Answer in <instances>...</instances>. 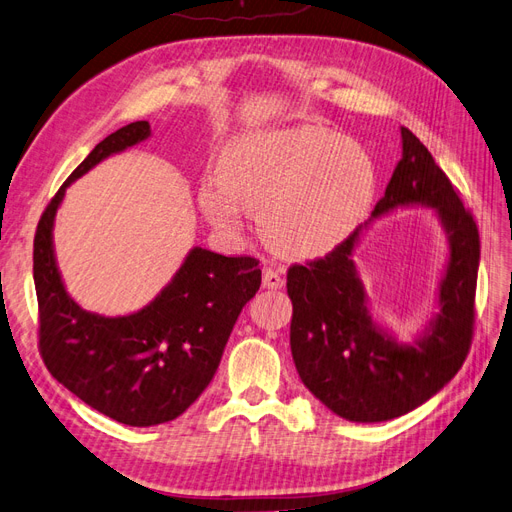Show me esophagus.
Here are the masks:
<instances>
[{
  "instance_id": "esophagus-1",
  "label": "esophagus",
  "mask_w": 512,
  "mask_h": 512,
  "mask_svg": "<svg viewBox=\"0 0 512 512\" xmlns=\"http://www.w3.org/2000/svg\"><path fill=\"white\" fill-rule=\"evenodd\" d=\"M262 283H264V287H268V289H281V287L285 285L281 273H279V270H275L273 266H266V268H264Z\"/></svg>"
}]
</instances>
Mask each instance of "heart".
I'll list each match as a JSON object with an SVG mask.
<instances>
[{
  "instance_id": "1",
  "label": "heart",
  "mask_w": 512,
  "mask_h": 512,
  "mask_svg": "<svg viewBox=\"0 0 512 512\" xmlns=\"http://www.w3.org/2000/svg\"><path fill=\"white\" fill-rule=\"evenodd\" d=\"M219 186L198 202L217 229H242V210L275 250L314 258L341 246L368 215L378 190L376 161L339 132L304 124L237 136L221 157Z\"/></svg>"
}]
</instances>
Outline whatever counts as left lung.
Returning a JSON list of instances; mask_svg holds the SVG:
<instances>
[{
    "label": "left lung",
    "instance_id": "obj_1",
    "mask_svg": "<svg viewBox=\"0 0 512 512\" xmlns=\"http://www.w3.org/2000/svg\"><path fill=\"white\" fill-rule=\"evenodd\" d=\"M401 142V161L370 221L328 256L287 273L297 374L324 407L357 424L386 422L432 399L461 370L473 335L477 225L430 150L407 128ZM399 207H432L449 248L437 312L411 342L371 316L352 262L369 223Z\"/></svg>",
    "mask_w": 512,
    "mask_h": 512
}]
</instances>
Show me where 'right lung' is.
Masks as SVG:
<instances>
[{
  "instance_id": "add662e5",
  "label": "right lung",
  "mask_w": 512,
  "mask_h": 512,
  "mask_svg": "<svg viewBox=\"0 0 512 512\" xmlns=\"http://www.w3.org/2000/svg\"><path fill=\"white\" fill-rule=\"evenodd\" d=\"M148 136V122H134L90 150L45 208L33 252L47 370L80 401L134 428L171 422L204 393L237 316L262 281L256 258L194 246L173 279L138 312L103 316L74 302L55 258L57 210L76 179Z\"/></svg>"
}]
</instances>
